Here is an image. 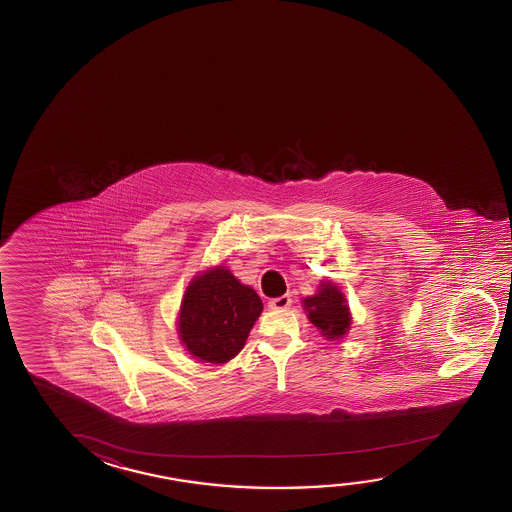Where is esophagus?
Returning <instances> with one entry per match:
<instances>
[{
  "label": "esophagus",
  "instance_id": "1",
  "mask_svg": "<svg viewBox=\"0 0 512 512\" xmlns=\"http://www.w3.org/2000/svg\"><path fill=\"white\" fill-rule=\"evenodd\" d=\"M290 295H283V297L272 298L270 302H268V307L270 309H274V311H284V309H288L291 306Z\"/></svg>",
  "mask_w": 512,
  "mask_h": 512
}]
</instances>
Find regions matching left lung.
<instances>
[{
	"label": "left lung",
	"mask_w": 512,
	"mask_h": 512,
	"mask_svg": "<svg viewBox=\"0 0 512 512\" xmlns=\"http://www.w3.org/2000/svg\"><path fill=\"white\" fill-rule=\"evenodd\" d=\"M307 318L327 339H339L350 330V309L336 284L321 283L313 297L304 298Z\"/></svg>",
	"instance_id": "8db88e82"
}]
</instances>
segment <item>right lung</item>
Returning <instances> with one entry per match:
<instances>
[{"instance_id": "1", "label": "right lung", "mask_w": 512, "mask_h": 512, "mask_svg": "<svg viewBox=\"0 0 512 512\" xmlns=\"http://www.w3.org/2000/svg\"><path fill=\"white\" fill-rule=\"evenodd\" d=\"M263 302L226 267L196 275L185 290L178 336L192 357L224 364L244 348Z\"/></svg>"}]
</instances>
